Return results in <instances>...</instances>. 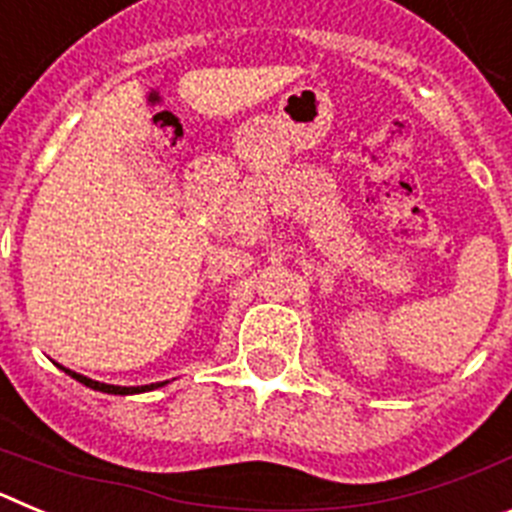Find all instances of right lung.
Instances as JSON below:
<instances>
[{
    "label": "right lung",
    "instance_id": "obj_1",
    "mask_svg": "<svg viewBox=\"0 0 512 512\" xmlns=\"http://www.w3.org/2000/svg\"><path fill=\"white\" fill-rule=\"evenodd\" d=\"M63 369V366H61ZM63 372L69 374V377H74L76 382L87 384V387H92V390H99V392H107V395H135V392H148V390H156V387H161V384H146V387H117V384H102V382H94V379L84 377V374H76L71 372V369H63Z\"/></svg>",
    "mask_w": 512,
    "mask_h": 512
}]
</instances>
